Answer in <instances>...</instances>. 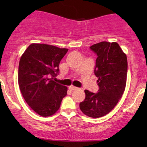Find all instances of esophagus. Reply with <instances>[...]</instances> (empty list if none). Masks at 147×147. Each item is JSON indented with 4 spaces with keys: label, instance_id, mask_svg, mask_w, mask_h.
Masks as SVG:
<instances>
[{
    "label": "esophagus",
    "instance_id": "1",
    "mask_svg": "<svg viewBox=\"0 0 147 147\" xmlns=\"http://www.w3.org/2000/svg\"><path fill=\"white\" fill-rule=\"evenodd\" d=\"M77 88H78L74 86H69V89H70V90H77Z\"/></svg>",
    "mask_w": 147,
    "mask_h": 147
}]
</instances>
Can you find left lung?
<instances>
[{
    "mask_svg": "<svg viewBox=\"0 0 147 147\" xmlns=\"http://www.w3.org/2000/svg\"><path fill=\"white\" fill-rule=\"evenodd\" d=\"M97 55L95 75L98 78L97 93L85 90L84 101L79 104L86 115L98 118L106 115L117 105L125 90L127 57L116 42L102 41L90 47Z\"/></svg>",
    "mask_w": 147,
    "mask_h": 147,
    "instance_id": "left-lung-1",
    "label": "left lung"
}]
</instances>
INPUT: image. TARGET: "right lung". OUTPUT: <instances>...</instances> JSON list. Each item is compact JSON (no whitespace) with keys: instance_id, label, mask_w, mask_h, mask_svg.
<instances>
[{"instance_id":"right-lung-1","label":"right lung","mask_w":147,"mask_h":147,"mask_svg":"<svg viewBox=\"0 0 147 147\" xmlns=\"http://www.w3.org/2000/svg\"><path fill=\"white\" fill-rule=\"evenodd\" d=\"M68 49L32 43L25 50L18 65V81L23 98L34 111L43 117L55 114L67 95L66 86L53 78Z\"/></svg>"}]
</instances>
